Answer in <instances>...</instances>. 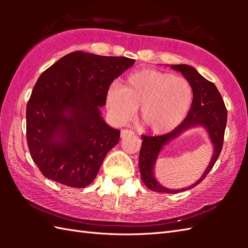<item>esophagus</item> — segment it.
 I'll use <instances>...</instances> for the list:
<instances>
[{
	"mask_svg": "<svg viewBox=\"0 0 248 248\" xmlns=\"http://www.w3.org/2000/svg\"><path fill=\"white\" fill-rule=\"evenodd\" d=\"M134 134V132L132 130H121V133L120 136L121 139H124V138H128V136H132Z\"/></svg>",
	"mask_w": 248,
	"mask_h": 248,
	"instance_id": "34e87169",
	"label": "esophagus"
}]
</instances>
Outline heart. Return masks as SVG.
<instances>
[{
  "instance_id": "obj_1",
  "label": "heart",
  "mask_w": 248,
  "mask_h": 248,
  "mask_svg": "<svg viewBox=\"0 0 248 248\" xmlns=\"http://www.w3.org/2000/svg\"><path fill=\"white\" fill-rule=\"evenodd\" d=\"M105 100L116 123H127L140 105L141 124L152 132L165 133L175 129L186 116L193 89L183 77L143 69L131 73L124 86L118 83L109 86Z\"/></svg>"
}]
</instances>
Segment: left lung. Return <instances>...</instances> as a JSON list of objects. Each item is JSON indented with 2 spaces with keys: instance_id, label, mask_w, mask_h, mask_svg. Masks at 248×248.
Returning <instances> with one entry per match:
<instances>
[{
  "instance_id": "obj_1",
  "label": "left lung",
  "mask_w": 248,
  "mask_h": 248,
  "mask_svg": "<svg viewBox=\"0 0 248 248\" xmlns=\"http://www.w3.org/2000/svg\"><path fill=\"white\" fill-rule=\"evenodd\" d=\"M171 69L181 72L183 77L189 82L193 89V102L186 119L173 129L171 132L157 135H141V147L139 157V166L141 181L145 186L154 192L159 193H179L189 189L202 182L212 170L217 161L223 148L226 124H227V109H226L222 94L212 82L208 81L197 70L188 65H171ZM196 125H202L208 131L210 139L215 147V155L207 170L202 178L193 186L183 190H170L162 187L153 175L154 163L161 147L169 142L183 130Z\"/></svg>"
}]
</instances>
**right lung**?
Wrapping results in <instances>:
<instances>
[{"label": "right lung", "mask_w": 248, "mask_h": 248, "mask_svg": "<svg viewBox=\"0 0 248 248\" xmlns=\"http://www.w3.org/2000/svg\"><path fill=\"white\" fill-rule=\"evenodd\" d=\"M134 62L76 51L41 73L26 107V140L46 178L81 188L94 180L120 138L99 108L112 82Z\"/></svg>", "instance_id": "right-lung-1"}]
</instances>
